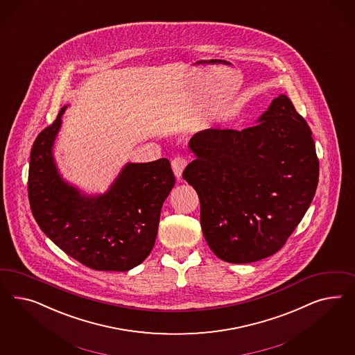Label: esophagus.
I'll return each instance as SVG.
<instances>
[{
  "mask_svg": "<svg viewBox=\"0 0 355 355\" xmlns=\"http://www.w3.org/2000/svg\"><path fill=\"white\" fill-rule=\"evenodd\" d=\"M184 166H186L184 157H182V156H175V157H173L172 169L177 178H181Z\"/></svg>",
  "mask_w": 355,
  "mask_h": 355,
  "instance_id": "obj_1",
  "label": "esophagus"
}]
</instances>
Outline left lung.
<instances>
[{
  "mask_svg": "<svg viewBox=\"0 0 355 355\" xmlns=\"http://www.w3.org/2000/svg\"><path fill=\"white\" fill-rule=\"evenodd\" d=\"M183 178L200 200V225L217 258L245 264L286 243L311 205L319 159L307 122L276 97L257 126L195 134Z\"/></svg>",
  "mask_w": 355,
  "mask_h": 355,
  "instance_id": "obj_1",
  "label": "left lung"
}]
</instances>
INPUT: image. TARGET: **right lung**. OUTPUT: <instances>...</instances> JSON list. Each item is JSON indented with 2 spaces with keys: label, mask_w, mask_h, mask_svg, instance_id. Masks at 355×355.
Wrapping results in <instances>:
<instances>
[{
  "label": "right lung",
  "mask_w": 355,
  "mask_h": 355,
  "mask_svg": "<svg viewBox=\"0 0 355 355\" xmlns=\"http://www.w3.org/2000/svg\"><path fill=\"white\" fill-rule=\"evenodd\" d=\"M62 107L33 141L28 199L46 236L83 266L95 270H129L153 248L162 203L175 178L168 159L128 164L107 193L83 196L62 181L52 147Z\"/></svg>",
  "instance_id": "obj_1"
}]
</instances>
